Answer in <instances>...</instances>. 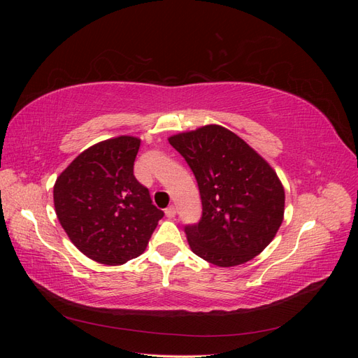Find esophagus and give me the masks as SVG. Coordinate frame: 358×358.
Listing matches in <instances>:
<instances>
[{
	"label": "esophagus",
	"instance_id": "obj_1",
	"mask_svg": "<svg viewBox=\"0 0 358 358\" xmlns=\"http://www.w3.org/2000/svg\"><path fill=\"white\" fill-rule=\"evenodd\" d=\"M166 216H167V218H175V216H176V208H175V206H169V208L166 209Z\"/></svg>",
	"mask_w": 358,
	"mask_h": 358
}]
</instances>
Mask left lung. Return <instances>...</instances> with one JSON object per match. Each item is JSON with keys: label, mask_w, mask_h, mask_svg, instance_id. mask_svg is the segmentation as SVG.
Listing matches in <instances>:
<instances>
[{"label": "left lung", "mask_w": 358, "mask_h": 358, "mask_svg": "<svg viewBox=\"0 0 358 358\" xmlns=\"http://www.w3.org/2000/svg\"><path fill=\"white\" fill-rule=\"evenodd\" d=\"M196 176L201 218L185 225L192 252L215 266L243 264L273 241L284 220L285 192L273 169L220 125L169 138Z\"/></svg>", "instance_id": "left-lung-1"}]
</instances>
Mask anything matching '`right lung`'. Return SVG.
Returning <instances> with one entry per match:
<instances>
[{
	"instance_id": "add662e5",
	"label": "right lung",
	"mask_w": 358,
	"mask_h": 358,
	"mask_svg": "<svg viewBox=\"0 0 358 358\" xmlns=\"http://www.w3.org/2000/svg\"><path fill=\"white\" fill-rule=\"evenodd\" d=\"M140 138L104 140L74 158L53 187L62 229L96 263L119 266L143 254L164 216L134 176Z\"/></svg>"
}]
</instances>
